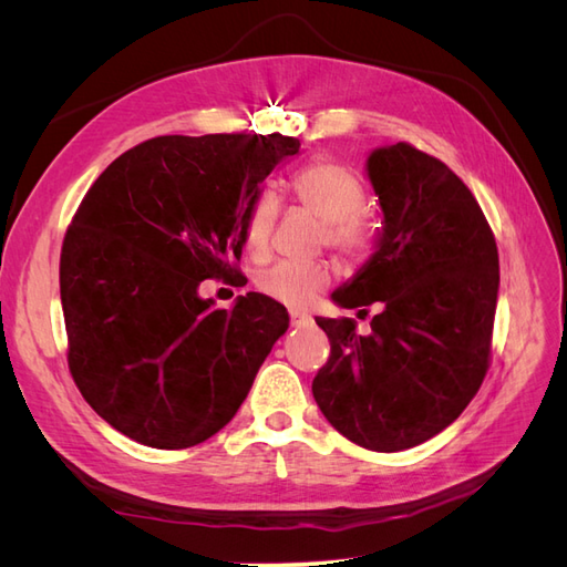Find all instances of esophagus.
I'll return each instance as SVG.
<instances>
[{"label":"esophagus","instance_id":"obj_1","mask_svg":"<svg viewBox=\"0 0 567 567\" xmlns=\"http://www.w3.org/2000/svg\"><path fill=\"white\" fill-rule=\"evenodd\" d=\"M312 319L302 315V312H290V326H296V329H300V326H307Z\"/></svg>","mask_w":567,"mask_h":567}]
</instances>
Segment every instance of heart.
<instances>
[{"mask_svg":"<svg viewBox=\"0 0 567 567\" xmlns=\"http://www.w3.org/2000/svg\"><path fill=\"white\" fill-rule=\"evenodd\" d=\"M290 194L323 221V238L342 255L359 257L371 248L373 231L362 217L367 188L352 169L333 161H315L298 167L288 182ZM279 200L271 192H260L250 203L244 221V246L252 257L269 248ZM331 284V269L321 262H277L257 274V288L277 302L302 307Z\"/></svg>","mask_w":567,"mask_h":567,"instance_id":"heart-1","label":"heart"}]
</instances>
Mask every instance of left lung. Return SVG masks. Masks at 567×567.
Here are the masks:
<instances>
[{
    "mask_svg": "<svg viewBox=\"0 0 567 567\" xmlns=\"http://www.w3.org/2000/svg\"><path fill=\"white\" fill-rule=\"evenodd\" d=\"M367 173L383 213L379 244L331 298L381 312L369 336L354 319L317 317L331 357L312 394L359 447L402 452L454 423L485 381L499 252L471 188L442 161L400 142L371 151Z\"/></svg>",
    "mask_w": 567,
    "mask_h": 567,
    "instance_id": "obj_1",
    "label": "left lung"
}]
</instances>
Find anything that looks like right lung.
<instances>
[{
  "instance_id": "obj_1",
  "label": "right lung",
  "mask_w": 567,
  "mask_h": 567,
  "mask_svg": "<svg viewBox=\"0 0 567 567\" xmlns=\"http://www.w3.org/2000/svg\"><path fill=\"white\" fill-rule=\"evenodd\" d=\"M298 151L284 134L156 136L84 194L59 269L68 367L115 431L186 450L244 404L288 312L262 293L215 310L198 286L236 277L250 203Z\"/></svg>"
}]
</instances>
